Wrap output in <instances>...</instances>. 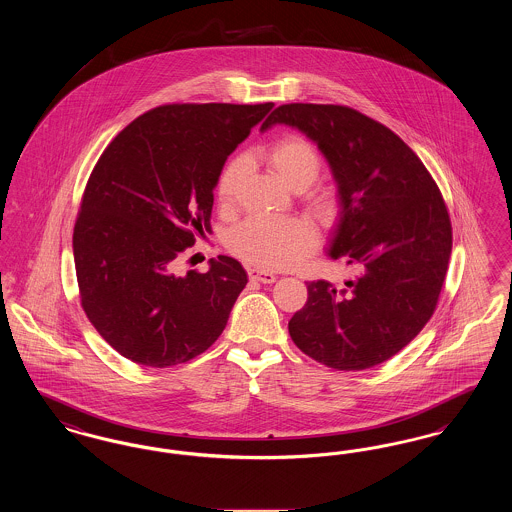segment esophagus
Here are the masks:
<instances>
[{
  "label": "esophagus",
  "instance_id": "esophagus-1",
  "mask_svg": "<svg viewBox=\"0 0 512 512\" xmlns=\"http://www.w3.org/2000/svg\"><path fill=\"white\" fill-rule=\"evenodd\" d=\"M247 276H249V280L261 282V284H272V282L276 280V274H274V272L261 270V268H249V270H247Z\"/></svg>",
  "mask_w": 512,
  "mask_h": 512
}]
</instances>
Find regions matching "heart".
<instances>
[{
  "mask_svg": "<svg viewBox=\"0 0 512 512\" xmlns=\"http://www.w3.org/2000/svg\"><path fill=\"white\" fill-rule=\"evenodd\" d=\"M267 161L270 169L295 192L311 188L322 172V159L317 147L297 134H288L272 142L267 149ZM244 174L245 161L242 157L232 159L220 172L217 197L222 205L234 201ZM305 203L318 219L330 220L336 215V205L326 195H305ZM226 244L247 265L282 268L313 251L315 234L303 220L251 217L228 234Z\"/></svg>",
  "mask_w": 512,
  "mask_h": 512,
  "instance_id": "heart-1",
  "label": "heart"
}]
</instances>
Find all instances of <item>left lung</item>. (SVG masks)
<instances>
[{
	"instance_id": "left-lung-1",
	"label": "left lung",
	"mask_w": 512,
	"mask_h": 512,
	"mask_svg": "<svg viewBox=\"0 0 512 512\" xmlns=\"http://www.w3.org/2000/svg\"><path fill=\"white\" fill-rule=\"evenodd\" d=\"M284 122L317 142L338 182L341 219L332 259L359 270L336 288L307 282L288 322L293 343L336 370H365L399 353L432 318L451 257V220L432 174L382 122L347 105L288 103Z\"/></svg>"
}]
</instances>
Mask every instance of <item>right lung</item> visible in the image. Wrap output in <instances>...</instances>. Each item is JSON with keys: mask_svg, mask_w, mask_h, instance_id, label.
I'll return each mask as SVG.
<instances>
[{"mask_svg": "<svg viewBox=\"0 0 512 512\" xmlns=\"http://www.w3.org/2000/svg\"><path fill=\"white\" fill-rule=\"evenodd\" d=\"M274 103L159 105L113 138L88 178L73 232L80 305L99 336L138 365L192 361L219 340L247 284L226 255L174 272L211 228L228 155Z\"/></svg>", "mask_w": 512, "mask_h": 512, "instance_id": "add662e5", "label": "right lung"}]
</instances>
